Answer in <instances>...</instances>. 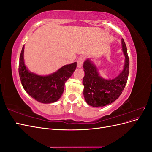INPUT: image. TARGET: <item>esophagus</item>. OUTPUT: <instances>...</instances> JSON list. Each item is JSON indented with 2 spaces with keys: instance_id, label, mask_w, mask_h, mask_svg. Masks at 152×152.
I'll return each instance as SVG.
<instances>
[{
  "instance_id": "esophagus-1",
  "label": "esophagus",
  "mask_w": 152,
  "mask_h": 152,
  "mask_svg": "<svg viewBox=\"0 0 152 152\" xmlns=\"http://www.w3.org/2000/svg\"><path fill=\"white\" fill-rule=\"evenodd\" d=\"M84 61V57H80L77 60V67L78 68H81L82 66V64H83Z\"/></svg>"
}]
</instances>
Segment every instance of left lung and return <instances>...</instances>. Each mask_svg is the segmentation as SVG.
Wrapping results in <instances>:
<instances>
[{"label": "left lung", "instance_id": "left-lung-1", "mask_svg": "<svg viewBox=\"0 0 152 152\" xmlns=\"http://www.w3.org/2000/svg\"><path fill=\"white\" fill-rule=\"evenodd\" d=\"M121 42L125 60L123 70L114 79H106L101 77L97 67L91 59L87 58L84 62L83 94L86 103L92 107L97 108L111 104L118 98L126 86L129 70V59L123 39Z\"/></svg>", "mask_w": 152, "mask_h": 152}]
</instances>
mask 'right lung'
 I'll return each mask as SVG.
<instances>
[{
    "label": "right lung",
    "mask_w": 152,
    "mask_h": 152,
    "mask_svg": "<svg viewBox=\"0 0 152 152\" xmlns=\"http://www.w3.org/2000/svg\"><path fill=\"white\" fill-rule=\"evenodd\" d=\"M24 48L20 57L19 75L25 91L39 102L48 104L57 102L64 91L65 82L75 70L77 63L64 65L48 75H40L31 72L24 61Z\"/></svg>",
    "instance_id": "obj_1"
}]
</instances>
